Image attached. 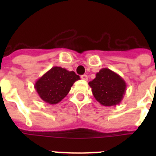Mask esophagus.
I'll return each mask as SVG.
<instances>
[{
	"label": "esophagus",
	"instance_id": "obj_1",
	"mask_svg": "<svg viewBox=\"0 0 156 156\" xmlns=\"http://www.w3.org/2000/svg\"><path fill=\"white\" fill-rule=\"evenodd\" d=\"M81 79L83 80H88L87 75H86V74H83V75H82L81 76Z\"/></svg>",
	"mask_w": 156,
	"mask_h": 156
}]
</instances>
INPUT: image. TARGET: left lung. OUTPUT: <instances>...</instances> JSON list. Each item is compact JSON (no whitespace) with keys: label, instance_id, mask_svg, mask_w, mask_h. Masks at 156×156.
Masks as SVG:
<instances>
[{"label":"left lung","instance_id":"8db88e82","mask_svg":"<svg viewBox=\"0 0 156 156\" xmlns=\"http://www.w3.org/2000/svg\"><path fill=\"white\" fill-rule=\"evenodd\" d=\"M95 99L104 106L119 105L123 98L126 83L119 74L107 68L96 73V77L88 83Z\"/></svg>","mask_w":156,"mask_h":156}]
</instances>
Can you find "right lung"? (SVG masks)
I'll return each mask as SVG.
<instances>
[{
    "label": "right lung",
    "mask_w": 156,
    "mask_h": 156,
    "mask_svg": "<svg viewBox=\"0 0 156 156\" xmlns=\"http://www.w3.org/2000/svg\"><path fill=\"white\" fill-rule=\"evenodd\" d=\"M80 79L73 71L55 66L36 81L34 88L44 101L55 105L68 94L74 83Z\"/></svg>",
    "instance_id": "add662e5"
}]
</instances>
